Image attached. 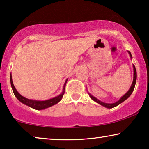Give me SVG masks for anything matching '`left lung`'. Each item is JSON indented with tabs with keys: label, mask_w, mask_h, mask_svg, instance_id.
Here are the masks:
<instances>
[{
	"label": "left lung",
	"mask_w": 149,
	"mask_h": 149,
	"mask_svg": "<svg viewBox=\"0 0 149 149\" xmlns=\"http://www.w3.org/2000/svg\"><path fill=\"white\" fill-rule=\"evenodd\" d=\"M128 54H130V58L132 59V56L131 54V53H130V52H129V51H127ZM133 68H134V79H133V82H132V85L131 87H130V88L129 90L127 91V92L125 93V95H123V96H122L121 98H120L119 100L116 102L115 103H112V104H109V103H105V102H102L100 100H99L98 99H97L96 97H95L94 96H93L91 94V93H89V96H90L91 99L93 100V101H95V102L98 103L99 104H100L102 106H103V107H104L106 108H107V109H112V108H114L115 107H117V106H118L119 104H120L123 102H124L125 100H127L128 97H129L130 96V95L132 94V93L133 92L134 89V87H135V85H136V78H137V74H136V68H135V66L133 64Z\"/></svg>",
	"instance_id": "8db88e82"
}]
</instances>
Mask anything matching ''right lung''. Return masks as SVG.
Segmentation results:
<instances>
[{"label": "right lung", "instance_id": "obj_1", "mask_svg": "<svg viewBox=\"0 0 149 149\" xmlns=\"http://www.w3.org/2000/svg\"><path fill=\"white\" fill-rule=\"evenodd\" d=\"M67 81L68 79H66V81H65L64 87H63V90L62 92L60 93V95H58V96L53 97V98L47 100H31V99H28L26 97H24L22 96L21 94H19V92L17 91V89H15V86H14L13 80H12V76L11 74L10 75V81H11V85L12 87V89H13V93L15 95V96L17 97V100L21 102L22 103H23L24 104H26L28 106V107L32 108V109L35 110H43L45 109H47V108L52 107L56 104H58L59 102H60L61 100H62L63 95L64 94L65 92V87H66Z\"/></svg>", "mask_w": 149, "mask_h": 149}]
</instances>
